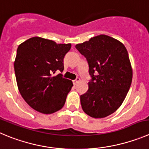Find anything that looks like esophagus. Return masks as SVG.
I'll list each match as a JSON object with an SVG mask.
<instances>
[{
	"mask_svg": "<svg viewBox=\"0 0 149 149\" xmlns=\"http://www.w3.org/2000/svg\"><path fill=\"white\" fill-rule=\"evenodd\" d=\"M79 81H80V79H79V78H76V79H75V80H73V84H76V83L79 82Z\"/></svg>",
	"mask_w": 149,
	"mask_h": 149,
	"instance_id": "1",
	"label": "esophagus"
}]
</instances>
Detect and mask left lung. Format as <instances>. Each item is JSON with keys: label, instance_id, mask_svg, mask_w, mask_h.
<instances>
[{"label": "left lung", "instance_id": "obj_1", "mask_svg": "<svg viewBox=\"0 0 149 149\" xmlns=\"http://www.w3.org/2000/svg\"><path fill=\"white\" fill-rule=\"evenodd\" d=\"M76 48L87 59L92 79L89 89L80 96L83 111L102 118L118 109L132 80V68L123 43L101 34L77 44Z\"/></svg>", "mask_w": 149, "mask_h": 149}]
</instances>
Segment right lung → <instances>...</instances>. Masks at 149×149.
Here are the masks:
<instances>
[{
	"instance_id": "obj_1",
	"label": "right lung",
	"mask_w": 149,
	"mask_h": 149,
	"mask_svg": "<svg viewBox=\"0 0 149 149\" xmlns=\"http://www.w3.org/2000/svg\"><path fill=\"white\" fill-rule=\"evenodd\" d=\"M71 44H56L39 37H31L18 46L15 73L20 95L29 106L43 114H51L63 107L73 82L53 76L64 70L63 59Z\"/></svg>"
}]
</instances>
